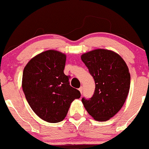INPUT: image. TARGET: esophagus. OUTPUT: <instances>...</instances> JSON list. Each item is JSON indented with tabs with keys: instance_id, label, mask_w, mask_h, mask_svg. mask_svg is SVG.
I'll list each match as a JSON object with an SVG mask.
<instances>
[{
	"instance_id": "34e87169",
	"label": "esophagus",
	"mask_w": 149,
	"mask_h": 149,
	"mask_svg": "<svg viewBox=\"0 0 149 149\" xmlns=\"http://www.w3.org/2000/svg\"><path fill=\"white\" fill-rule=\"evenodd\" d=\"M82 89H83V88H82V86H80V87L78 88V90L80 91V93H82Z\"/></svg>"
}]
</instances>
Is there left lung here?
<instances>
[{"instance_id":"left-lung-1","label":"left lung","mask_w":149,"mask_h":149,"mask_svg":"<svg viewBox=\"0 0 149 149\" xmlns=\"http://www.w3.org/2000/svg\"><path fill=\"white\" fill-rule=\"evenodd\" d=\"M95 83L91 98L82 97L88 114L97 121H107L125 104L129 93L131 76L127 64L113 51L98 49L81 56Z\"/></svg>"}]
</instances>
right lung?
<instances>
[{
	"instance_id": "add662e5",
	"label": "right lung",
	"mask_w": 149,
	"mask_h": 149,
	"mask_svg": "<svg viewBox=\"0 0 149 149\" xmlns=\"http://www.w3.org/2000/svg\"><path fill=\"white\" fill-rule=\"evenodd\" d=\"M66 58L63 53L47 50L30 60L22 73V90L30 107L50 123L63 121L71 103L81 95L64 73Z\"/></svg>"
}]
</instances>
